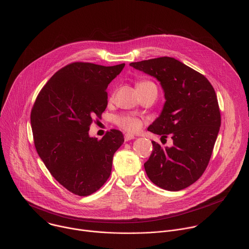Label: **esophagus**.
Here are the masks:
<instances>
[{
    "mask_svg": "<svg viewBox=\"0 0 249 249\" xmlns=\"http://www.w3.org/2000/svg\"><path fill=\"white\" fill-rule=\"evenodd\" d=\"M124 138H125V141L127 142V141H130V140H133V139H135V136L134 135H132V134H125V136H124Z\"/></svg>",
    "mask_w": 249,
    "mask_h": 249,
    "instance_id": "1",
    "label": "esophagus"
}]
</instances>
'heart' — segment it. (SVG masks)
I'll use <instances>...</instances> for the list:
<instances>
[{
  "label": "heart",
  "instance_id": "1",
  "mask_svg": "<svg viewBox=\"0 0 249 249\" xmlns=\"http://www.w3.org/2000/svg\"><path fill=\"white\" fill-rule=\"evenodd\" d=\"M148 85H153V83H151L149 81H141V82L137 83V89L143 88ZM116 122L121 128H123L129 132H137L142 127V121L138 118L131 117V116L118 117V118H116Z\"/></svg>",
  "mask_w": 249,
  "mask_h": 249
}]
</instances>
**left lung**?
<instances>
[{
    "mask_svg": "<svg viewBox=\"0 0 249 249\" xmlns=\"http://www.w3.org/2000/svg\"><path fill=\"white\" fill-rule=\"evenodd\" d=\"M156 78L164 92L160 115L149 126L154 134L167 138L173 146L154 150L144 163L151 181L157 186L179 191L204 173L214 149L221 113L214 88L197 71L171 57H160L130 64Z\"/></svg>",
    "mask_w": 249,
    "mask_h": 249,
    "instance_id": "8db88e82",
    "label": "left lung"
}]
</instances>
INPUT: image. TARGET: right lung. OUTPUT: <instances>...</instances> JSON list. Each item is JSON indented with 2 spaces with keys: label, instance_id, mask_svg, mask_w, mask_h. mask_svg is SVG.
<instances>
[{
  "label": "right lung",
  "instance_id": "add662e5",
  "mask_svg": "<svg viewBox=\"0 0 249 249\" xmlns=\"http://www.w3.org/2000/svg\"><path fill=\"white\" fill-rule=\"evenodd\" d=\"M124 66L69 64L34 102L30 123L35 148L54 178L76 195L89 196L107 181L114 153L124 142L115 129L101 140L89 135L93 118L107 106L106 89Z\"/></svg>",
  "mask_w": 249,
  "mask_h": 249
}]
</instances>
